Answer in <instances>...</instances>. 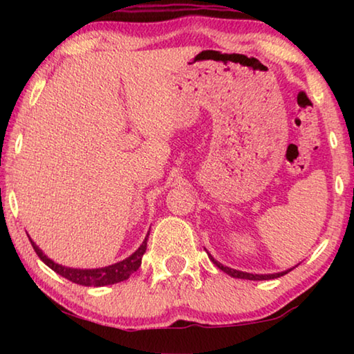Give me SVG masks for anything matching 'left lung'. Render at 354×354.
<instances>
[{"instance_id": "1", "label": "left lung", "mask_w": 354, "mask_h": 354, "mask_svg": "<svg viewBox=\"0 0 354 354\" xmlns=\"http://www.w3.org/2000/svg\"><path fill=\"white\" fill-rule=\"evenodd\" d=\"M209 257H211V261L217 266L220 270H223L225 273L230 274V277L232 278H241V279H250V281H263V279H274V278H279V277H284V274L289 273L292 268H289V270L286 272H281V273H270V274H253V273H247V272H241V270H234V268H230L226 266H221V263L218 261H215L214 257L209 254Z\"/></svg>"}]
</instances>
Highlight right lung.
I'll use <instances>...</instances> for the list:
<instances>
[{"mask_svg": "<svg viewBox=\"0 0 354 354\" xmlns=\"http://www.w3.org/2000/svg\"><path fill=\"white\" fill-rule=\"evenodd\" d=\"M148 236H149V232L147 234L145 241L142 242L140 247L137 248L129 257H127V259L120 261L117 263H112V266L101 267V268H70V267L61 266V263H56L55 261H51L46 254H44V251H41L37 245L31 241V237L29 236L28 237H29V241H31V245H32L35 253H37V256L46 263L48 267L51 268V270H55L57 274L67 278L68 281H71V283H75V284H81V286H87V287L88 286L101 287V286H111V284L122 283V281L128 279L134 272L139 270V267L142 263V256L147 251Z\"/></svg>", "mask_w": 354, "mask_h": 354, "instance_id": "1", "label": "right lung"}]
</instances>
